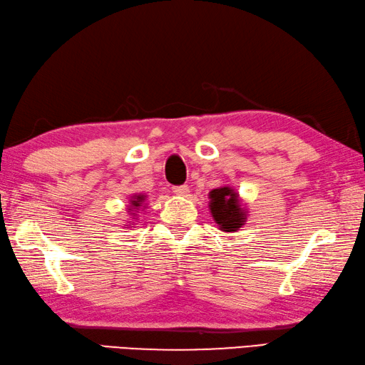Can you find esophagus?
Segmentation results:
<instances>
[{"mask_svg":"<svg viewBox=\"0 0 365 365\" xmlns=\"http://www.w3.org/2000/svg\"><path fill=\"white\" fill-rule=\"evenodd\" d=\"M172 191H174V193L178 196H188L190 188H188V185H178V187L172 188Z\"/></svg>","mask_w":365,"mask_h":365,"instance_id":"esophagus-1","label":"esophagus"}]
</instances>
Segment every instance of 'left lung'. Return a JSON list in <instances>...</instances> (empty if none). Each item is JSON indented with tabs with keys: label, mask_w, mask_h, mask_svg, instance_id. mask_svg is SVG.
Returning a JSON list of instances; mask_svg holds the SVG:
<instances>
[{
	"label": "left lung",
	"mask_w": 365,
	"mask_h": 365,
	"mask_svg": "<svg viewBox=\"0 0 365 365\" xmlns=\"http://www.w3.org/2000/svg\"><path fill=\"white\" fill-rule=\"evenodd\" d=\"M210 197V214L215 223L223 231H236L244 225V215L246 212L241 209L237 193L230 187H222L212 190Z\"/></svg>",
	"instance_id": "obj_1"
}]
</instances>
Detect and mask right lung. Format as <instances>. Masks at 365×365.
Listing matches in <instances>:
<instances>
[{
    "instance_id": "obj_1",
    "label": "right lung",
    "mask_w": 365,
    "mask_h": 365,
    "mask_svg": "<svg viewBox=\"0 0 365 365\" xmlns=\"http://www.w3.org/2000/svg\"><path fill=\"white\" fill-rule=\"evenodd\" d=\"M145 201V196L143 195H138V196H135L134 197V200H132L130 202H132V207H134V209H138V207H140V205H142V202ZM130 210V209H129ZM132 215H137V214H132Z\"/></svg>"
}]
</instances>
